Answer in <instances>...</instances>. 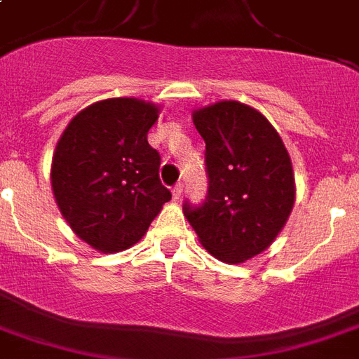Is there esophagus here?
<instances>
[{
	"label": "esophagus",
	"mask_w": 359,
	"mask_h": 359,
	"mask_svg": "<svg viewBox=\"0 0 359 359\" xmlns=\"http://www.w3.org/2000/svg\"><path fill=\"white\" fill-rule=\"evenodd\" d=\"M171 194H173L175 201H179L180 196H182V184H180V182H179V184H175V188L171 190Z\"/></svg>",
	"instance_id": "obj_1"
}]
</instances>
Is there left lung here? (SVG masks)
<instances>
[{
    "label": "left lung",
    "instance_id": "left-lung-1",
    "mask_svg": "<svg viewBox=\"0 0 359 359\" xmlns=\"http://www.w3.org/2000/svg\"><path fill=\"white\" fill-rule=\"evenodd\" d=\"M207 145L208 194L201 207L184 203V216L203 248L238 264L270 248L296 199L292 162L270 121L238 100L194 109Z\"/></svg>",
    "mask_w": 359,
    "mask_h": 359
}]
</instances>
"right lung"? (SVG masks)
I'll return each instance as SVG.
<instances>
[{"instance_id": "add662e5", "label": "right lung", "mask_w": 359, "mask_h": 359, "mask_svg": "<svg viewBox=\"0 0 359 359\" xmlns=\"http://www.w3.org/2000/svg\"><path fill=\"white\" fill-rule=\"evenodd\" d=\"M160 106L140 98L100 100L67 124L52 158V191L74 235L93 250L137 244L171 199L160 154L147 141Z\"/></svg>"}]
</instances>
